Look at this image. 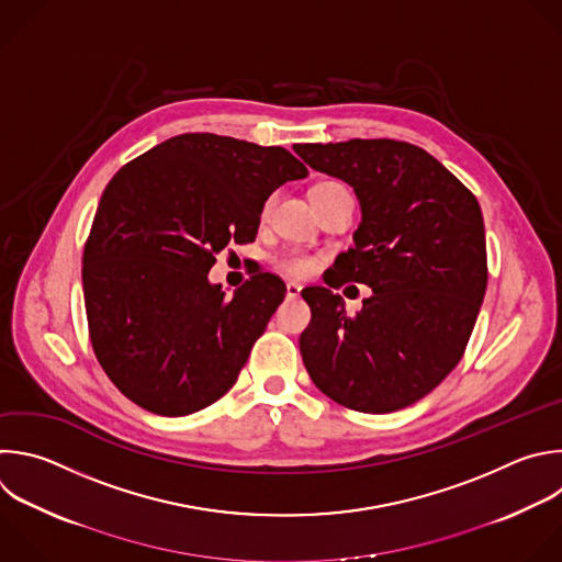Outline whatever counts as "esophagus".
Returning a JSON list of instances; mask_svg holds the SVG:
<instances>
[{
    "label": "esophagus",
    "mask_w": 562,
    "mask_h": 562,
    "mask_svg": "<svg viewBox=\"0 0 562 562\" xmlns=\"http://www.w3.org/2000/svg\"><path fill=\"white\" fill-rule=\"evenodd\" d=\"M300 293H302V286L297 282H289L286 284V295L289 297H300Z\"/></svg>",
    "instance_id": "obj_1"
}]
</instances>
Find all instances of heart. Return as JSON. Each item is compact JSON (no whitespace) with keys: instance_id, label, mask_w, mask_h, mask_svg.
<instances>
[{"instance_id":"b5f03b06","label":"heart","mask_w":562,"mask_h":562,"mask_svg":"<svg viewBox=\"0 0 562 562\" xmlns=\"http://www.w3.org/2000/svg\"><path fill=\"white\" fill-rule=\"evenodd\" d=\"M339 190H346V187H344L341 182L324 180V182H319V184L313 187V199H315V196H326V194H333V192H339ZM267 210H269V205H267ZM267 210H265V212H267ZM278 265H280V269H282L284 273H289V276H308V273L315 269V260H313L311 256L295 254V251L280 256Z\"/></svg>"}]
</instances>
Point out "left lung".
I'll return each instance as SVG.
<instances>
[{
  "label": "left lung",
  "mask_w": 562,
  "mask_h": 562,
  "mask_svg": "<svg viewBox=\"0 0 562 562\" xmlns=\"http://www.w3.org/2000/svg\"><path fill=\"white\" fill-rule=\"evenodd\" d=\"M313 169L352 187L361 223L335 260L339 284L372 289L348 315L339 295L311 286L300 352L313 384L359 413H393L435 391L463 357L485 286L479 201L426 149L393 138L293 147Z\"/></svg>",
  "instance_id": "1"
}]
</instances>
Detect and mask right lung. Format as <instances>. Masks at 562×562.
I'll return each mask as SVG.
<instances>
[{"mask_svg":"<svg viewBox=\"0 0 562 562\" xmlns=\"http://www.w3.org/2000/svg\"><path fill=\"white\" fill-rule=\"evenodd\" d=\"M308 169L284 147L180 134L108 182L83 249L94 355L136 406L182 417L218 402L284 300L256 273L234 297L207 280L229 243H254L267 199Z\"/></svg>","mask_w":562,"mask_h":562,"instance_id":"add662e5","label":"right lung"}]
</instances>
